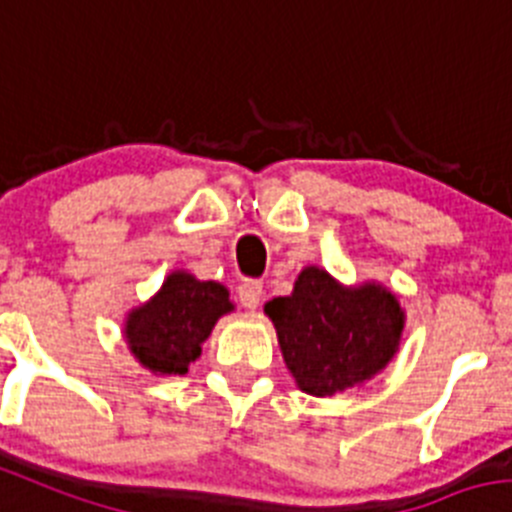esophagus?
I'll return each instance as SVG.
<instances>
[{
	"instance_id": "esophagus-1",
	"label": "esophagus",
	"mask_w": 512,
	"mask_h": 512,
	"mask_svg": "<svg viewBox=\"0 0 512 512\" xmlns=\"http://www.w3.org/2000/svg\"><path fill=\"white\" fill-rule=\"evenodd\" d=\"M264 299V284L259 279H243L238 284V302L246 309H256Z\"/></svg>"
}]
</instances>
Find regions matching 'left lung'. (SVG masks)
<instances>
[{"label":"left lung","mask_w":512,"mask_h":512,"mask_svg":"<svg viewBox=\"0 0 512 512\" xmlns=\"http://www.w3.org/2000/svg\"><path fill=\"white\" fill-rule=\"evenodd\" d=\"M281 355L309 396H332L386 368L401 340L403 312L388 289H345L322 269H304L289 297L266 302Z\"/></svg>","instance_id":"obj_1"}]
</instances>
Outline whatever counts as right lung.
Listing matches in <instances>:
<instances>
[{
	"instance_id": "obj_1",
	"label": "right lung",
	"mask_w": 512,
	"mask_h": 512,
	"mask_svg": "<svg viewBox=\"0 0 512 512\" xmlns=\"http://www.w3.org/2000/svg\"><path fill=\"white\" fill-rule=\"evenodd\" d=\"M231 309L223 284L175 271L152 302L129 314L126 340L144 368L159 375H182L200 355V345L208 340L220 314Z\"/></svg>"
}]
</instances>
